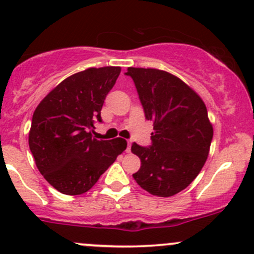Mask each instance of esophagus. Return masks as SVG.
Instances as JSON below:
<instances>
[{
	"label": "esophagus",
	"mask_w": 254,
	"mask_h": 254,
	"mask_svg": "<svg viewBox=\"0 0 254 254\" xmlns=\"http://www.w3.org/2000/svg\"><path fill=\"white\" fill-rule=\"evenodd\" d=\"M131 151V141H127V152H130Z\"/></svg>",
	"instance_id": "1"
}]
</instances>
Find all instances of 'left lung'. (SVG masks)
<instances>
[{"label":"left lung","instance_id":"1","mask_svg":"<svg viewBox=\"0 0 254 254\" xmlns=\"http://www.w3.org/2000/svg\"><path fill=\"white\" fill-rule=\"evenodd\" d=\"M147 120L153 122L152 146L132 143L141 167L132 177L156 196H172L186 189L205 165L212 124L205 103L177 76L157 68L127 67Z\"/></svg>","mask_w":254,"mask_h":254}]
</instances>
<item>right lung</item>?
I'll list each match as a JSON object with an SVG mask.
<instances>
[{"mask_svg":"<svg viewBox=\"0 0 254 254\" xmlns=\"http://www.w3.org/2000/svg\"><path fill=\"white\" fill-rule=\"evenodd\" d=\"M119 66L89 67L64 79L42 99L33 114L29 148L43 177L56 190L78 195L127 148L122 137L97 140L94 124L115 84Z\"/></svg>","mask_w":254,"mask_h":254,"instance_id":"obj_1","label":"right lung"}]
</instances>
